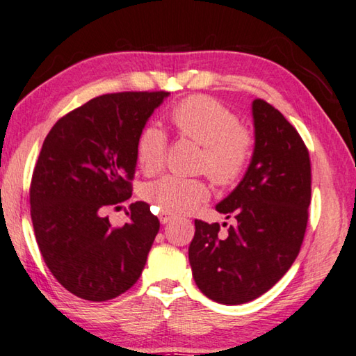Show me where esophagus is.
Masks as SVG:
<instances>
[{
  "label": "esophagus",
  "instance_id": "34e87169",
  "mask_svg": "<svg viewBox=\"0 0 356 356\" xmlns=\"http://www.w3.org/2000/svg\"><path fill=\"white\" fill-rule=\"evenodd\" d=\"M159 218H160V222H161V225H168V222L172 221V216H171L170 213H166V212H160Z\"/></svg>",
  "mask_w": 356,
  "mask_h": 356
}]
</instances>
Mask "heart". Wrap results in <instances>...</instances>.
Segmentation results:
<instances>
[{
    "label": "heart",
    "mask_w": 356,
    "mask_h": 356,
    "mask_svg": "<svg viewBox=\"0 0 356 356\" xmlns=\"http://www.w3.org/2000/svg\"><path fill=\"white\" fill-rule=\"evenodd\" d=\"M171 120L180 135L202 146L200 170L216 185L229 186L243 177L252 159L254 135L240 125V119L215 99L193 95L171 111ZM168 147L165 130L147 125L136 144L138 163L154 174L163 166ZM210 196L201 179L163 176L143 186L144 201L170 215L190 213Z\"/></svg>",
    "instance_id": "heart-1"
}]
</instances>
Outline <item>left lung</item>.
<instances>
[{
    "label": "left lung",
    "mask_w": 356,
    "mask_h": 356,
    "mask_svg": "<svg viewBox=\"0 0 356 356\" xmlns=\"http://www.w3.org/2000/svg\"><path fill=\"white\" fill-rule=\"evenodd\" d=\"M252 120L251 163L236 190L216 204L234 225L222 236L218 222L195 220L188 248L196 286L222 305L248 303L272 289L297 259L308 225V149L293 125L265 100H252Z\"/></svg>",
    "instance_id": "obj_1"
}]
</instances>
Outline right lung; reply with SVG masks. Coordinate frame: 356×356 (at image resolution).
I'll return each instance as SVG.
<instances>
[{
    "instance_id": "add662e5",
    "label": "right lung",
    "mask_w": 356,
    "mask_h": 356,
    "mask_svg": "<svg viewBox=\"0 0 356 356\" xmlns=\"http://www.w3.org/2000/svg\"><path fill=\"white\" fill-rule=\"evenodd\" d=\"M168 95H100L59 119L42 144L29 188L35 240L59 284L83 300L116 298L146 265L160 229L149 204H130L119 227L104 213L131 196L138 138Z\"/></svg>"
}]
</instances>
